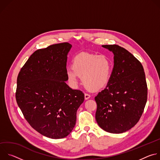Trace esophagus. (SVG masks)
Returning a JSON list of instances; mask_svg holds the SVG:
<instances>
[{
	"label": "esophagus",
	"mask_w": 160,
	"mask_h": 160,
	"mask_svg": "<svg viewBox=\"0 0 160 160\" xmlns=\"http://www.w3.org/2000/svg\"><path fill=\"white\" fill-rule=\"evenodd\" d=\"M84 96H85V99H88L90 98V95L88 94H87V93H85L84 94Z\"/></svg>",
	"instance_id": "esophagus-1"
}]
</instances>
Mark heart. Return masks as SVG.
<instances>
[{"label":"heart","mask_w":160,"mask_h":160,"mask_svg":"<svg viewBox=\"0 0 160 160\" xmlns=\"http://www.w3.org/2000/svg\"><path fill=\"white\" fill-rule=\"evenodd\" d=\"M72 69L67 71V77L73 85H77L78 77L83 85L90 90H98L109 83L113 63L105 55L80 53L73 59Z\"/></svg>","instance_id":"b5f03b06"}]
</instances>
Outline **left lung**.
<instances>
[{"label": "left lung", "instance_id": "1", "mask_svg": "<svg viewBox=\"0 0 160 160\" xmlns=\"http://www.w3.org/2000/svg\"><path fill=\"white\" fill-rule=\"evenodd\" d=\"M114 54V67L106 88L95 97L96 119L104 130L125 132L140 120L148 99V87L141 62L118 45H103Z\"/></svg>", "mask_w": 160, "mask_h": 160}]
</instances>
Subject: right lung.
Wrapping results in <instances>:
<instances>
[{"label":"right lung","instance_id":"obj_1","mask_svg":"<svg viewBox=\"0 0 160 160\" xmlns=\"http://www.w3.org/2000/svg\"><path fill=\"white\" fill-rule=\"evenodd\" d=\"M68 42L38 49L18 74L16 99L26 120L36 131L51 139L65 138L73 129L77 111L84 94L66 81Z\"/></svg>","mask_w":160,"mask_h":160}]
</instances>
